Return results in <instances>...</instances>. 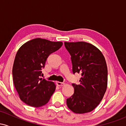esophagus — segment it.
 Listing matches in <instances>:
<instances>
[{
  "mask_svg": "<svg viewBox=\"0 0 126 126\" xmlns=\"http://www.w3.org/2000/svg\"><path fill=\"white\" fill-rule=\"evenodd\" d=\"M65 83H63V82H57V85H58L59 86H63L64 85Z\"/></svg>",
  "mask_w": 126,
  "mask_h": 126,
  "instance_id": "1",
  "label": "esophagus"
}]
</instances>
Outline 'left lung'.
<instances>
[{
	"instance_id": "left-lung-1",
	"label": "left lung",
	"mask_w": 126,
	"mask_h": 126,
	"mask_svg": "<svg viewBox=\"0 0 126 126\" xmlns=\"http://www.w3.org/2000/svg\"><path fill=\"white\" fill-rule=\"evenodd\" d=\"M64 46L71 56L72 71L81 75L79 85L72 83L74 94L66 103L77 114L89 112L99 105L107 87V66L100 50L83 41L67 43Z\"/></svg>"
}]
</instances>
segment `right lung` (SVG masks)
<instances>
[{"instance_id":"obj_1","label":"right lung","mask_w":126,"mask_h":126,"mask_svg":"<svg viewBox=\"0 0 126 126\" xmlns=\"http://www.w3.org/2000/svg\"><path fill=\"white\" fill-rule=\"evenodd\" d=\"M62 42L35 38L23 44L16 54L13 80L20 99L26 104L40 107L50 100L56 89L54 82L40 78L49 55L58 50Z\"/></svg>"}]
</instances>
